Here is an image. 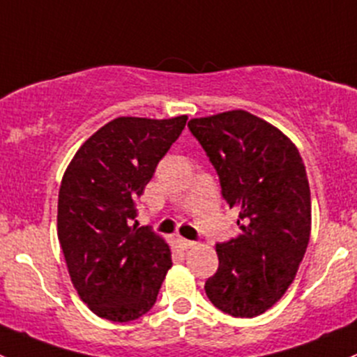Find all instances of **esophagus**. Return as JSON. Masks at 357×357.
<instances>
[{
    "instance_id": "34e87169",
    "label": "esophagus",
    "mask_w": 357,
    "mask_h": 357,
    "mask_svg": "<svg viewBox=\"0 0 357 357\" xmlns=\"http://www.w3.org/2000/svg\"><path fill=\"white\" fill-rule=\"evenodd\" d=\"M177 242H178V248L183 249V251H185V249H190V248H194V245H196V242L187 241V238H183V237H178Z\"/></svg>"
}]
</instances>
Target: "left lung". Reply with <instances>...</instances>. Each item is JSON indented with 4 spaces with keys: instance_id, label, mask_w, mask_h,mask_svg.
Here are the masks:
<instances>
[{
    "instance_id": "left-lung-1",
    "label": "left lung",
    "mask_w": 357,
    "mask_h": 357,
    "mask_svg": "<svg viewBox=\"0 0 357 357\" xmlns=\"http://www.w3.org/2000/svg\"><path fill=\"white\" fill-rule=\"evenodd\" d=\"M189 130L215 167L222 196L238 208L241 235L216 244L208 299L235 318L270 310L292 284L311 234V192L296 144L244 109L192 119Z\"/></svg>"
}]
</instances>
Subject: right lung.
Listing matches in <instances>:
<instances>
[{"label":"right lung","instance_id":"obj_1","mask_svg":"<svg viewBox=\"0 0 357 357\" xmlns=\"http://www.w3.org/2000/svg\"><path fill=\"white\" fill-rule=\"evenodd\" d=\"M168 120L119 116L91 135L65 170L58 194V238L72 284L99 318L125 323L156 303L172 252L139 227L135 201L185 127Z\"/></svg>","mask_w":357,"mask_h":357}]
</instances>
